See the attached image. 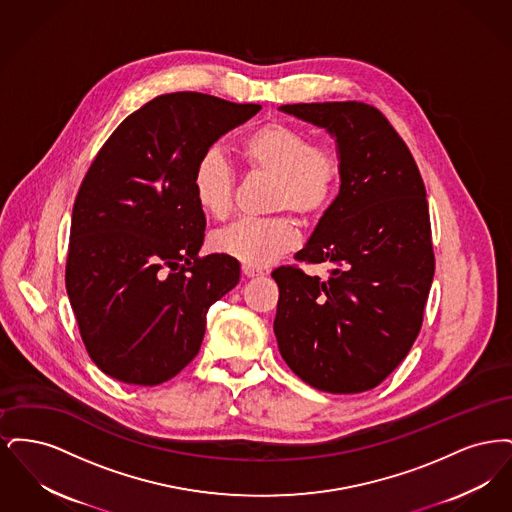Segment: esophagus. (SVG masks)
I'll use <instances>...</instances> for the list:
<instances>
[{
    "label": "esophagus",
    "mask_w": 512,
    "mask_h": 512,
    "mask_svg": "<svg viewBox=\"0 0 512 512\" xmlns=\"http://www.w3.org/2000/svg\"><path fill=\"white\" fill-rule=\"evenodd\" d=\"M242 272H244V276H247V278H253V276H261V274H263V270H259V268L255 267H247V265L242 267Z\"/></svg>",
    "instance_id": "34e87169"
}]
</instances>
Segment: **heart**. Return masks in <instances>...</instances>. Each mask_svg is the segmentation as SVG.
<instances>
[{"label":"heart","mask_w":512,"mask_h":512,"mask_svg":"<svg viewBox=\"0 0 512 512\" xmlns=\"http://www.w3.org/2000/svg\"><path fill=\"white\" fill-rule=\"evenodd\" d=\"M245 167L253 176L274 178L268 211H292L301 220H317L332 207L340 192L338 149L288 122L270 121L255 128L242 142ZM238 176L219 146L207 147L192 174L197 205L215 219H226L234 209ZM215 249L247 267H265L297 245L290 217L244 219L213 236Z\"/></svg>","instance_id":"obj_1"}]
</instances>
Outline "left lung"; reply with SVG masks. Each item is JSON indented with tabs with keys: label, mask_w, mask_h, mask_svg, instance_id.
Returning a JSON list of instances; mask_svg holds the SVG:
<instances>
[{
	"label": "left lung",
	"mask_w": 512,
	"mask_h": 512,
	"mask_svg": "<svg viewBox=\"0 0 512 512\" xmlns=\"http://www.w3.org/2000/svg\"><path fill=\"white\" fill-rule=\"evenodd\" d=\"M336 136L340 194L295 261L332 265L328 278L274 268L280 353L309 386L361 393L411 351L434 280L426 188L403 138L363 101L282 105Z\"/></svg>",
	"instance_id": "obj_1"
}]
</instances>
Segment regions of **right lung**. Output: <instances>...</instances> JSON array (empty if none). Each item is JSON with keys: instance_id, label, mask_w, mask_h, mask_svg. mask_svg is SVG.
Here are the masks:
<instances>
[{"instance_id": "obj_1", "label": "right lung", "mask_w": 512, "mask_h": 512, "mask_svg": "<svg viewBox=\"0 0 512 512\" xmlns=\"http://www.w3.org/2000/svg\"><path fill=\"white\" fill-rule=\"evenodd\" d=\"M257 103L176 92L147 101L107 138L76 194L65 284L90 359L157 386L194 361L209 307L240 280L236 259L199 255L205 215L192 174Z\"/></svg>"}]
</instances>
